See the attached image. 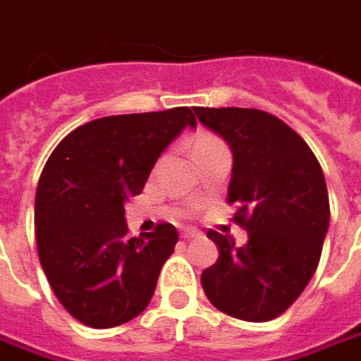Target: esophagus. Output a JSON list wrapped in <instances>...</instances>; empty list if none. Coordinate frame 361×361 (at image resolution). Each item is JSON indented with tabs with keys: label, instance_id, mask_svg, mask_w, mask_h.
I'll use <instances>...</instances> for the list:
<instances>
[{
	"label": "esophagus",
	"instance_id": "1",
	"mask_svg": "<svg viewBox=\"0 0 361 361\" xmlns=\"http://www.w3.org/2000/svg\"><path fill=\"white\" fill-rule=\"evenodd\" d=\"M199 237H201V233L195 229H187L185 233H183V239H185V241H190V239H199Z\"/></svg>",
	"mask_w": 361,
	"mask_h": 361
}]
</instances>
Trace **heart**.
<instances>
[{"instance_id":"obj_1","label":"heart","mask_w":361,"mask_h":361,"mask_svg":"<svg viewBox=\"0 0 361 361\" xmlns=\"http://www.w3.org/2000/svg\"><path fill=\"white\" fill-rule=\"evenodd\" d=\"M215 142H221V140H219V138H215V136H211V134H199V136L195 138L192 150H197V148H202V146L215 145Z\"/></svg>"}]
</instances>
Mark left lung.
Returning a JSON list of instances; mask_svg holds the SVG:
<instances>
[{
    "instance_id": "left-lung-1",
    "label": "left lung",
    "mask_w": 361,
    "mask_h": 361,
    "mask_svg": "<svg viewBox=\"0 0 361 361\" xmlns=\"http://www.w3.org/2000/svg\"><path fill=\"white\" fill-rule=\"evenodd\" d=\"M199 122L233 152L229 204L247 243L209 231L219 249L202 271L204 295L245 322L275 319L317 269L329 227L324 171L307 142L283 120L255 108H195Z\"/></svg>"
}]
</instances>
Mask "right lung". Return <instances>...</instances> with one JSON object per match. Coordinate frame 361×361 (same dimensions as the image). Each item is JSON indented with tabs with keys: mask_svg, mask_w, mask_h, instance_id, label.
<instances>
[{
	"mask_svg": "<svg viewBox=\"0 0 361 361\" xmlns=\"http://www.w3.org/2000/svg\"><path fill=\"white\" fill-rule=\"evenodd\" d=\"M197 120L187 106L92 120L54 148L35 192V243L66 312L96 329L145 312L178 233L160 223L128 237L124 202L164 148Z\"/></svg>",
	"mask_w": 361,
	"mask_h": 361,
	"instance_id": "1",
	"label": "right lung"
}]
</instances>
